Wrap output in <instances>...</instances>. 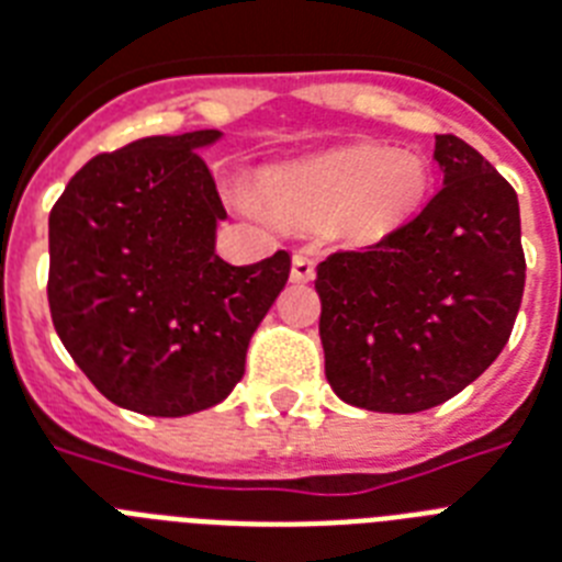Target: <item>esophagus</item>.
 Instances as JSON below:
<instances>
[{
	"mask_svg": "<svg viewBox=\"0 0 562 562\" xmlns=\"http://www.w3.org/2000/svg\"><path fill=\"white\" fill-rule=\"evenodd\" d=\"M292 284H310L315 278V263L310 261L307 255L299 252V255H292Z\"/></svg>",
	"mask_w": 562,
	"mask_h": 562,
	"instance_id": "obj_1",
	"label": "esophagus"
}]
</instances>
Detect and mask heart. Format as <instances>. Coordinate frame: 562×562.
<instances>
[{
  "label": "heart",
  "instance_id": "b5f03b06",
  "mask_svg": "<svg viewBox=\"0 0 562 562\" xmlns=\"http://www.w3.org/2000/svg\"><path fill=\"white\" fill-rule=\"evenodd\" d=\"M425 157L384 143L333 146L261 175L263 203L240 194V209L292 229H324L345 247H373L405 224L428 192Z\"/></svg>",
  "mask_w": 562,
  "mask_h": 562
}]
</instances>
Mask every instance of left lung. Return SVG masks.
I'll use <instances>...</instances> for the list:
<instances>
[{"instance_id": "1", "label": "left lung", "mask_w": 562, "mask_h": 562, "mask_svg": "<svg viewBox=\"0 0 562 562\" xmlns=\"http://www.w3.org/2000/svg\"><path fill=\"white\" fill-rule=\"evenodd\" d=\"M434 160L442 189L414 221L315 272L327 382L375 414H419L480 379L526 286L512 183L453 134H437Z\"/></svg>"}]
</instances>
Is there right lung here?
I'll use <instances>...</instances> for the list:
<instances>
[{
  "label": "right lung",
  "mask_w": 562,
  "mask_h": 562,
  "mask_svg": "<svg viewBox=\"0 0 562 562\" xmlns=\"http://www.w3.org/2000/svg\"><path fill=\"white\" fill-rule=\"evenodd\" d=\"M224 132L160 134L97 155L48 217L59 341L109 402L189 416L224 402L290 278L281 249L249 267L215 252L226 221L201 151Z\"/></svg>",
  "instance_id": "right-lung-1"
}]
</instances>
